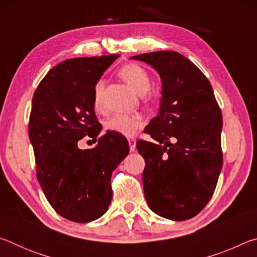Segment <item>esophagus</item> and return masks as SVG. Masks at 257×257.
<instances>
[{
    "mask_svg": "<svg viewBox=\"0 0 257 257\" xmlns=\"http://www.w3.org/2000/svg\"><path fill=\"white\" fill-rule=\"evenodd\" d=\"M128 144H129V149L130 152H135L136 151V141L135 139H128Z\"/></svg>",
    "mask_w": 257,
    "mask_h": 257,
    "instance_id": "esophagus-1",
    "label": "esophagus"
}]
</instances>
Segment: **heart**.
Segmentation results:
<instances>
[{"mask_svg": "<svg viewBox=\"0 0 257 257\" xmlns=\"http://www.w3.org/2000/svg\"><path fill=\"white\" fill-rule=\"evenodd\" d=\"M119 76L139 95L149 92L151 80L147 72L137 64H127L120 69ZM104 88L103 80H98L94 87V105L101 107L102 94ZM144 125V118L139 114H118L112 115L105 122V128L124 137H133Z\"/></svg>", "mask_w": 257, "mask_h": 257, "instance_id": "1", "label": "heart"}]
</instances>
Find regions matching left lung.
I'll use <instances>...</instances> for the list:
<instances>
[{
	"label": "left lung",
	"instance_id": "1",
	"mask_svg": "<svg viewBox=\"0 0 257 257\" xmlns=\"http://www.w3.org/2000/svg\"><path fill=\"white\" fill-rule=\"evenodd\" d=\"M130 59L150 64L162 82L159 114L145 129L156 143H137L146 202L165 219L188 220L210 201L222 169V113L210 81L184 55L159 51Z\"/></svg>",
	"mask_w": 257,
	"mask_h": 257
}]
</instances>
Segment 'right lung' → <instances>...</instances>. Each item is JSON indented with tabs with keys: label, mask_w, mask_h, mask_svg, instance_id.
<instances>
[{
	"label": "right lung",
	"mask_w": 257,
	"mask_h": 257,
	"mask_svg": "<svg viewBox=\"0 0 257 257\" xmlns=\"http://www.w3.org/2000/svg\"><path fill=\"white\" fill-rule=\"evenodd\" d=\"M119 54L69 59L44 77L33 97L29 139L37 179L51 206L78 223L107 211L111 176L129 153L124 137L106 133L96 146L80 150L78 142H96L102 130L94 111V87Z\"/></svg>",
	"instance_id": "obj_1"
}]
</instances>
